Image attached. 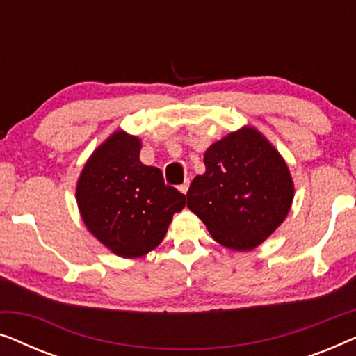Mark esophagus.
<instances>
[{"instance_id":"1","label":"esophagus","mask_w":356,"mask_h":356,"mask_svg":"<svg viewBox=\"0 0 356 356\" xmlns=\"http://www.w3.org/2000/svg\"><path fill=\"white\" fill-rule=\"evenodd\" d=\"M188 189H189V179H186L183 184H179V191H181L183 194H186Z\"/></svg>"}]
</instances>
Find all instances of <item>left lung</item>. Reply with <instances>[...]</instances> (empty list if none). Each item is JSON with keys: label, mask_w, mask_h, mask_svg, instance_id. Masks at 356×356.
Returning <instances> with one entry per match:
<instances>
[{"label": "left lung", "mask_w": 356, "mask_h": 356, "mask_svg": "<svg viewBox=\"0 0 356 356\" xmlns=\"http://www.w3.org/2000/svg\"><path fill=\"white\" fill-rule=\"evenodd\" d=\"M204 163L206 173L186 193L188 207L217 243L254 250L285 220L293 201L284 159L256 129L243 128L212 144Z\"/></svg>", "instance_id": "obj_1"}]
</instances>
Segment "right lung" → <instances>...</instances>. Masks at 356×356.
I'll return each instance as SVG.
<instances>
[{
  "label": "right lung",
  "mask_w": 356,
  "mask_h": 356,
  "mask_svg": "<svg viewBox=\"0 0 356 356\" xmlns=\"http://www.w3.org/2000/svg\"><path fill=\"white\" fill-rule=\"evenodd\" d=\"M140 140L118 131L92 154L77 183L87 228L121 257L147 254L162 243L186 196L165 184L162 170L139 160Z\"/></svg>",
  "instance_id": "obj_1"
}]
</instances>
